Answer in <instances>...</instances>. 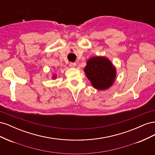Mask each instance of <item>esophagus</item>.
<instances>
[{"label": "esophagus", "instance_id": "1", "mask_svg": "<svg viewBox=\"0 0 155 155\" xmlns=\"http://www.w3.org/2000/svg\"><path fill=\"white\" fill-rule=\"evenodd\" d=\"M69 66L70 67H72V68H74L76 66V63H69Z\"/></svg>", "mask_w": 155, "mask_h": 155}]
</instances>
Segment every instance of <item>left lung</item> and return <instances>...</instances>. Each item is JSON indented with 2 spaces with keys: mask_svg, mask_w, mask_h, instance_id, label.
Returning <instances> with one entry per match:
<instances>
[{
  "mask_svg": "<svg viewBox=\"0 0 155 155\" xmlns=\"http://www.w3.org/2000/svg\"><path fill=\"white\" fill-rule=\"evenodd\" d=\"M84 72L93 87L101 91L112 86L116 75V68L110 61L99 56L91 58L87 61Z\"/></svg>",
  "mask_w": 155,
  "mask_h": 155,
  "instance_id": "1",
  "label": "left lung"
}]
</instances>
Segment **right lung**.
Masks as SVG:
<instances>
[{
	"label": "right lung",
	"instance_id": "obj_1",
	"mask_svg": "<svg viewBox=\"0 0 155 155\" xmlns=\"http://www.w3.org/2000/svg\"><path fill=\"white\" fill-rule=\"evenodd\" d=\"M56 78V76H55V75H54V77H53V78L54 79V78Z\"/></svg>",
	"mask_w": 155,
	"mask_h": 155
}]
</instances>
